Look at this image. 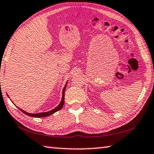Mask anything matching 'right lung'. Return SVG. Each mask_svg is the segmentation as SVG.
<instances>
[{
	"label": "right lung",
	"instance_id": "obj_1",
	"mask_svg": "<svg viewBox=\"0 0 154 154\" xmlns=\"http://www.w3.org/2000/svg\"><path fill=\"white\" fill-rule=\"evenodd\" d=\"M66 85H67V82L66 83V85L64 86V88H63V97H62V100H61L60 103H59V105L57 106V107H56L54 109H53V110H51L50 111H47V112H39V113H35V114H32V113H29V112H26L25 111L22 110V109H20V111H21L22 112H23V113L28 115V116H30V117H48V116L52 115L53 113H54V112L60 110L61 109L63 108V105L64 103V91H65V89H66Z\"/></svg>",
	"mask_w": 154,
	"mask_h": 154
}]
</instances>
